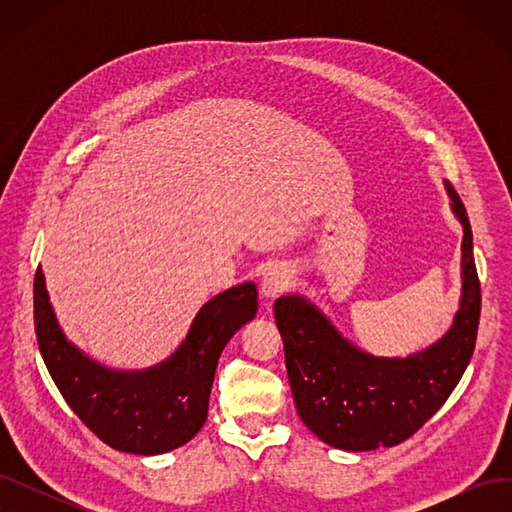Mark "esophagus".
Here are the masks:
<instances>
[{
    "label": "esophagus",
    "mask_w": 512,
    "mask_h": 512,
    "mask_svg": "<svg viewBox=\"0 0 512 512\" xmlns=\"http://www.w3.org/2000/svg\"><path fill=\"white\" fill-rule=\"evenodd\" d=\"M292 284V273L288 267L284 265H273L271 269H267V273L262 275V294H265L267 299L277 297V294H282L284 290H288Z\"/></svg>",
    "instance_id": "1"
}]
</instances>
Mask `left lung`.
Segmentation results:
<instances>
[{"mask_svg":"<svg viewBox=\"0 0 512 512\" xmlns=\"http://www.w3.org/2000/svg\"><path fill=\"white\" fill-rule=\"evenodd\" d=\"M446 190L463 224V288L453 327L438 344L408 359H378L346 342L305 299L273 305L297 412L329 446L356 453L408 440L442 408L472 359L480 318L472 228L453 185Z\"/></svg>","mask_w":512,"mask_h":512,"instance_id":"8db88e82","label":"left lung"}]
</instances>
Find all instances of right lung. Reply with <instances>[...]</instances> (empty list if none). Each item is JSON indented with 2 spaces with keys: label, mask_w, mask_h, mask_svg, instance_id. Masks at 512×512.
Instances as JSON below:
<instances>
[{
  "label": "right lung",
  "mask_w": 512,
  "mask_h": 512,
  "mask_svg": "<svg viewBox=\"0 0 512 512\" xmlns=\"http://www.w3.org/2000/svg\"><path fill=\"white\" fill-rule=\"evenodd\" d=\"M256 284L228 288L203 305L179 350L145 371H113L76 350L61 333L34 277V324L46 369L74 414L115 451L160 455L192 440L207 421L218 359L245 322L256 316Z\"/></svg>",
  "instance_id": "right-lung-1"
}]
</instances>
